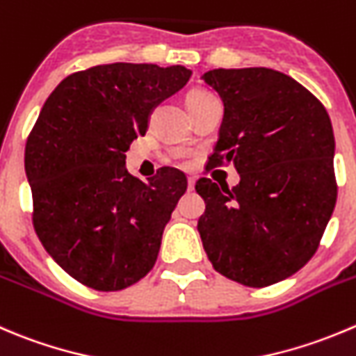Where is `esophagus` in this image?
I'll list each match as a JSON object with an SVG mask.
<instances>
[{"label":"esophagus","mask_w":356,"mask_h":356,"mask_svg":"<svg viewBox=\"0 0 356 356\" xmlns=\"http://www.w3.org/2000/svg\"><path fill=\"white\" fill-rule=\"evenodd\" d=\"M188 189L193 191L195 189V177H188Z\"/></svg>","instance_id":"esophagus-1"}]
</instances>
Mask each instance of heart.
<instances>
[{
	"label": "heart",
	"mask_w": 356,
	"mask_h": 356,
	"mask_svg": "<svg viewBox=\"0 0 356 356\" xmlns=\"http://www.w3.org/2000/svg\"><path fill=\"white\" fill-rule=\"evenodd\" d=\"M212 97L213 95L209 94L207 90H202V88H193V90H189L188 95H186V106H188V109H193Z\"/></svg>",
	"instance_id": "heart-1"
}]
</instances>
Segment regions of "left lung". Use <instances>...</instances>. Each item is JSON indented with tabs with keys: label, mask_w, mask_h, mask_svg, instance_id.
Masks as SVG:
<instances>
[{
	"label": "left lung",
	"mask_w": 356,
	"mask_h": 356,
	"mask_svg": "<svg viewBox=\"0 0 356 356\" xmlns=\"http://www.w3.org/2000/svg\"><path fill=\"white\" fill-rule=\"evenodd\" d=\"M203 79L224 102L207 167L233 161L240 174L231 189L196 181L203 248L226 278L268 287L313 257L334 212L332 123L322 102L280 71L212 69Z\"/></svg>",
	"instance_id": "1"
}]
</instances>
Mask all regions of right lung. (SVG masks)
<instances>
[{
    "mask_svg": "<svg viewBox=\"0 0 356 356\" xmlns=\"http://www.w3.org/2000/svg\"><path fill=\"white\" fill-rule=\"evenodd\" d=\"M189 76L182 65H94L62 79L41 108L26 143L33 226L79 284L116 292L153 270L188 181L175 168L139 181L125 153Z\"/></svg>",
    "mask_w": 356,
    "mask_h": 356,
    "instance_id": "right-lung-1",
    "label": "right lung"
}]
</instances>
